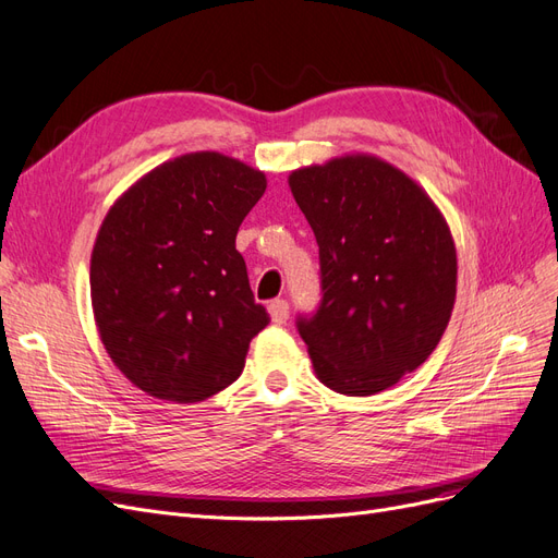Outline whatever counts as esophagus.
Wrapping results in <instances>:
<instances>
[{
	"instance_id": "obj_1",
	"label": "esophagus",
	"mask_w": 558,
	"mask_h": 558,
	"mask_svg": "<svg viewBox=\"0 0 558 558\" xmlns=\"http://www.w3.org/2000/svg\"><path fill=\"white\" fill-rule=\"evenodd\" d=\"M269 316H272L275 324H286V318H289V302L286 300H272L267 305Z\"/></svg>"
}]
</instances>
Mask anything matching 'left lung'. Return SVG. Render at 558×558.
<instances>
[{"instance_id":"left-lung-1","label":"left lung","mask_w":558,"mask_h":558,"mask_svg":"<svg viewBox=\"0 0 558 558\" xmlns=\"http://www.w3.org/2000/svg\"><path fill=\"white\" fill-rule=\"evenodd\" d=\"M318 244L324 300L298 318L314 373L342 396H375L435 351L456 300L442 211L391 162L349 154L289 177Z\"/></svg>"}]
</instances>
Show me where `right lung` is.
Listing matches in <instances>:
<instances>
[{"label":"right lung","instance_id":"add662e5","mask_svg":"<svg viewBox=\"0 0 558 558\" xmlns=\"http://www.w3.org/2000/svg\"><path fill=\"white\" fill-rule=\"evenodd\" d=\"M260 170L216 150L167 160L113 202L90 256L95 324L144 393L202 402L242 375L269 316L234 248Z\"/></svg>","mask_w":558,"mask_h":558}]
</instances>
